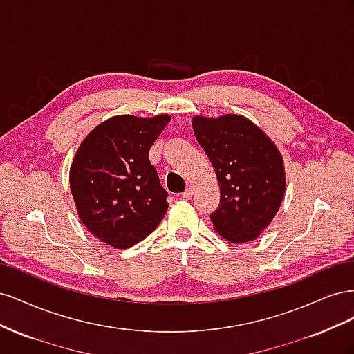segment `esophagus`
Wrapping results in <instances>:
<instances>
[{"instance_id": "esophagus-1", "label": "esophagus", "mask_w": 354, "mask_h": 354, "mask_svg": "<svg viewBox=\"0 0 354 354\" xmlns=\"http://www.w3.org/2000/svg\"><path fill=\"white\" fill-rule=\"evenodd\" d=\"M194 194H195L194 187L189 186V187H187V189L183 192V194H181V198H183V199H190L192 196H194Z\"/></svg>"}]
</instances>
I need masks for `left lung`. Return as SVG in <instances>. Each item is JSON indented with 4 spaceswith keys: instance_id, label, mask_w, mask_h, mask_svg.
Listing matches in <instances>:
<instances>
[{
    "instance_id": "left-lung-1",
    "label": "left lung",
    "mask_w": 354,
    "mask_h": 354,
    "mask_svg": "<svg viewBox=\"0 0 354 354\" xmlns=\"http://www.w3.org/2000/svg\"><path fill=\"white\" fill-rule=\"evenodd\" d=\"M192 125L220 185L218 208L209 216L214 229L233 243L255 239L274 218L283 198L279 151L241 115L195 116Z\"/></svg>"
}]
</instances>
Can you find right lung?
Segmentation results:
<instances>
[{"instance_id": "add662e5", "label": "right lung", "mask_w": 354, "mask_h": 354, "mask_svg": "<svg viewBox=\"0 0 354 354\" xmlns=\"http://www.w3.org/2000/svg\"><path fill=\"white\" fill-rule=\"evenodd\" d=\"M168 115L109 118L84 138L69 173L78 216L95 238L125 250L164 218L168 192L149 159Z\"/></svg>"}]
</instances>
